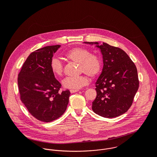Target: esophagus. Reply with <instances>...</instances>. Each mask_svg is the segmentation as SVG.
<instances>
[{"instance_id":"esophagus-1","label":"esophagus","mask_w":157,"mask_h":157,"mask_svg":"<svg viewBox=\"0 0 157 157\" xmlns=\"http://www.w3.org/2000/svg\"><path fill=\"white\" fill-rule=\"evenodd\" d=\"M78 90H70L71 93H74V92H78Z\"/></svg>"}]
</instances>
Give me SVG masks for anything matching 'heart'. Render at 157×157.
<instances>
[{
	"label": "heart",
	"instance_id": "b5f03b06",
	"mask_svg": "<svg viewBox=\"0 0 157 157\" xmlns=\"http://www.w3.org/2000/svg\"><path fill=\"white\" fill-rule=\"evenodd\" d=\"M67 60L78 63L80 65L79 71L85 72L90 77H97L101 70V61L99 57L90 54V51L82 47H75L71 49L65 54ZM51 69L55 75L61 76L63 73V65L57 58H53L51 61ZM89 78L84 74L77 77H67L63 82L65 88L78 90L88 83Z\"/></svg>",
	"mask_w": 157,
	"mask_h": 157
}]
</instances>
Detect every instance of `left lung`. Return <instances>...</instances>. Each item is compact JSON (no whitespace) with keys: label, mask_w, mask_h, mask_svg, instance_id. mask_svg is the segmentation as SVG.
<instances>
[{"label":"left lung","mask_w":157,"mask_h":157,"mask_svg":"<svg viewBox=\"0 0 157 157\" xmlns=\"http://www.w3.org/2000/svg\"><path fill=\"white\" fill-rule=\"evenodd\" d=\"M84 43L97 45L103 59L101 74L95 83L97 97L92 102V111L105 118H114L127 112L139 87L134 63L118 47L106 43Z\"/></svg>","instance_id":"left-lung-1"}]
</instances>
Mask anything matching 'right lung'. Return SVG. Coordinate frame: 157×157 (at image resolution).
<instances>
[{
  "mask_svg": "<svg viewBox=\"0 0 157 157\" xmlns=\"http://www.w3.org/2000/svg\"><path fill=\"white\" fill-rule=\"evenodd\" d=\"M60 47L47 46L33 52L18 74L21 101L31 115L44 122L60 117L69 103V90L59 92L62 85L51 69L53 55Z\"/></svg>",
  "mask_w": 157,
  "mask_h": 157,
  "instance_id": "obj_1",
  "label": "right lung"
}]
</instances>
